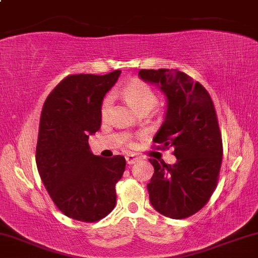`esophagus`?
<instances>
[{
    "instance_id": "esophagus-1",
    "label": "esophagus",
    "mask_w": 258,
    "mask_h": 258,
    "mask_svg": "<svg viewBox=\"0 0 258 258\" xmlns=\"http://www.w3.org/2000/svg\"><path fill=\"white\" fill-rule=\"evenodd\" d=\"M125 159H126L127 164H135L137 161L141 160V157L137 156V155H135V154H128V155H126Z\"/></svg>"
}]
</instances>
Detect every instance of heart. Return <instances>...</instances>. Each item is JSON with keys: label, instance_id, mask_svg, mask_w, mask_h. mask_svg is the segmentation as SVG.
Masks as SVG:
<instances>
[{"label": "heart", "instance_id": "1", "mask_svg": "<svg viewBox=\"0 0 258 258\" xmlns=\"http://www.w3.org/2000/svg\"><path fill=\"white\" fill-rule=\"evenodd\" d=\"M122 95L128 104L138 113L148 110L150 111L157 103V97L153 89L141 80H133L123 86ZM111 107V97L107 96L101 105V115L105 117L109 113Z\"/></svg>", "mask_w": 258, "mask_h": 258}]
</instances>
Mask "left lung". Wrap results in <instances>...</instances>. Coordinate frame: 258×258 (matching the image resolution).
Here are the masks:
<instances>
[{"instance_id":"left-lung-1","label":"left lung","mask_w":258,"mask_h":258,"mask_svg":"<svg viewBox=\"0 0 258 258\" xmlns=\"http://www.w3.org/2000/svg\"><path fill=\"white\" fill-rule=\"evenodd\" d=\"M138 76L166 97L164 121L154 142L174 148L176 157L173 164L149 160L154 166L148 184L150 203L167 218H188L209 201L221 167V133L212 98L180 71L141 70Z\"/></svg>"}]
</instances>
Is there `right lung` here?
Here are the masks:
<instances>
[{"label":"right lung","mask_w":258,"mask_h":258,"mask_svg":"<svg viewBox=\"0 0 258 258\" xmlns=\"http://www.w3.org/2000/svg\"><path fill=\"white\" fill-rule=\"evenodd\" d=\"M121 71L64 78L43 105L36 163L49 196L68 218L95 222L116 203L115 184L126 167L125 157L103 159L92 154L89 137L101 127V105Z\"/></svg>","instance_id":"right-lung-1"}]
</instances>
